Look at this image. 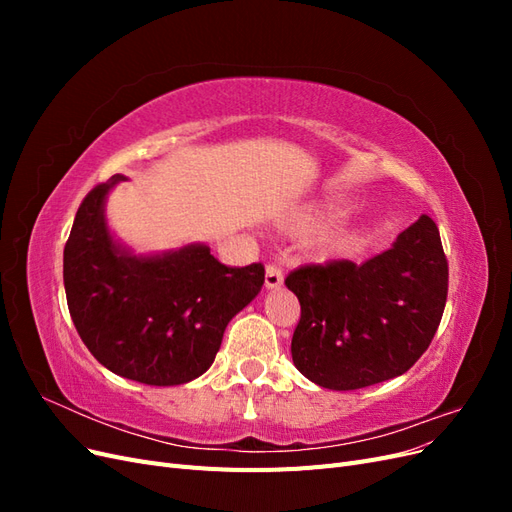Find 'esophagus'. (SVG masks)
I'll list each match as a JSON object with an SVG mask.
<instances>
[{"label":"esophagus","mask_w":512,"mask_h":512,"mask_svg":"<svg viewBox=\"0 0 512 512\" xmlns=\"http://www.w3.org/2000/svg\"><path fill=\"white\" fill-rule=\"evenodd\" d=\"M282 284H284L282 269L275 267V265H269L267 271H265V288L267 290H275V288H280Z\"/></svg>","instance_id":"esophagus-1"}]
</instances>
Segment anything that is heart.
Returning a JSON list of instances; mask_svg holds the SVG:
<instances>
[{
  "label": "heart",
  "instance_id": "heart-1",
  "mask_svg": "<svg viewBox=\"0 0 512 512\" xmlns=\"http://www.w3.org/2000/svg\"><path fill=\"white\" fill-rule=\"evenodd\" d=\"M339 209V207H337ZM335 209V211H337ZM342 211V209H339ZM299 226H309L312 224V218H301L299 222H297ZM361 239V232L359 230H337V232H333V235H329V237H324L322 241H318L314 247H312V256L316 258V260H327V258H331L333 254H337V252H344V250H348L350 245H354L356 241Z\"/></svg>",
  "mask_w": 512,
  "mask_h": 512
}]
</instances>
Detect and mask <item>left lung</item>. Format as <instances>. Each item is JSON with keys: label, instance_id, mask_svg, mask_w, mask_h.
<instances>
[{"label": "left lung", "instance_id": "8db88e82", "mask_svg": "<svg viewBox=\"0 0 512 512\" xmlns=\"http://www.w3.org/2000/svg\"><path fill=\"white\" fill-rule=\"evenodd\" d=\"M286 286L301 303L290 352L307 380L354 391L397 378L421 359L442 320L448 265L438 226L421 215L363 265L301 267Z\"/></svg>", "mask_w": 512, "mask_h": 512}]
</instances>
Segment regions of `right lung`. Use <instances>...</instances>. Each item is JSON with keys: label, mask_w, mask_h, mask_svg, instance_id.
Listing matches in <instances>:
<instances>
[{"label": "right lung", "mask_w": 512, "mask_h": 512, "mask_svg": "<svg viewBox=\"0 0 512 512\" xmlns=\"http://www.w3.org/2000/svg\"><path fill=\"white\" fill-rule=\"evenodd\" d=\"M123 175L96 185L64 247L68 309L83 344L113 374L151 386L185 384L215 361L228 322L265 284V267H224L209 245L136 254L106 222Z\"/></svg>", "instance_id": "add662e5"}]
</instances>
